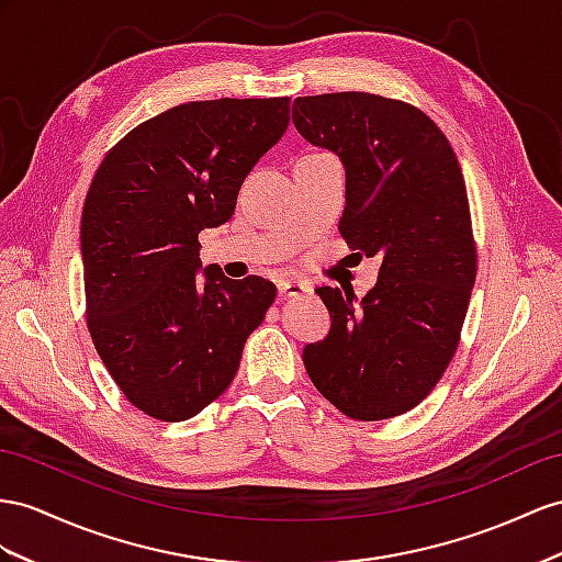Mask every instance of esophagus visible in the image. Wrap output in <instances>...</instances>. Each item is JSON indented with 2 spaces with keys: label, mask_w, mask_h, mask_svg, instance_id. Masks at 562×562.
Wrapping results in <instances>:
<instances>
[{
  "label": "esophagus",
  "mask_w": 562,
  "mask_h": 562,
  "mask_svg": "<svg viewBox=\"0 0 562 562\" xmlns=\"http://www.w3.org/2000/svg\"><path fill=\"white\" fill-rule=\"evenodd\" d=\"M311 292V286L301 280H292V278H280L278 280V294L282 299H290V296H304Z\"/></svg>",
  "instance_id": "34e87169"
}]
</instances>
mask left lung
Here are the masks:
<instances>
[{"mask_svg":"<svg viewBox=\"0 0 562 562\" xmlns=\"http://www.w3.org/2000/svg\"><path fill=\"white\" fill-rule=\"evenodd\" d=\"M292 121L347 170L339 233L349 249L382 258L361 301L315 290L333 327L304 349L306 372L349 418H394L435 390L460 341L477 276L463 170L437 123L398 99L296 97Z\"/></svg>","mask_w":562,"mask_h":562,"instance_id":"obj_1","label":"left lung"}]
</instances>
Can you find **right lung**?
<instances>
[{
	"instance_id": "1",
	"label": "right lung",
	"mask_w": 562,
	"mask_h": 562,
	"mask_svg": "<svg viewBox=\"0 0 562 562\" xmlns=\"http://www.w3.org/2000/svg\"><path fill=\"white\" fill-rule=\"evenodd\" d=\"M290 125V97L187 102L133 127L99 164L80 249L94 349L135 408L164 423L204 411L235 380L276 284L204 268L199 233Z\"/></svg>"
}]
</instances>
